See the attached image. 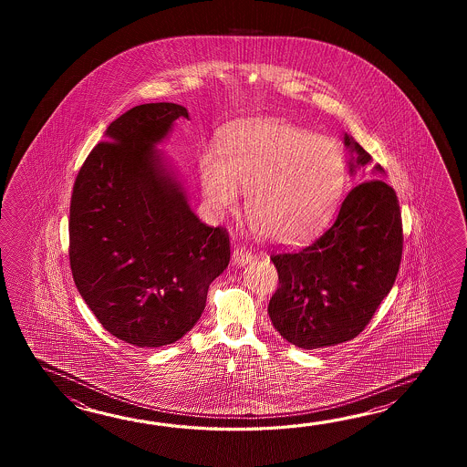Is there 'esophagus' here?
Wrapping results in <instances>:
<instances>
[{"label":"esophagus","mask_w":467,"mask_h":467,"mask_svg":"<svg viewBox=\"0 0 467 467\" xmlns=\"http://www.w3.org/2000/svg\"><path fill=\"white\" fill-rule=\"evenodd\" d=\"M252 258H254L252 252L245 247H242V245L235 248L234 254H232V260H234V264H237V265H245Z\"/></svg>","instance_id":"34e87169"}]
</instances>
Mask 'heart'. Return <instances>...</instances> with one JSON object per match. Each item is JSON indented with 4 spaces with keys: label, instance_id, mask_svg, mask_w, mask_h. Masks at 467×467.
I'll list each match as a JSON object with an SVG mask.
<instances>
[{
    "label": "heart",
    "instance_id": "b5f03b06",
    "mask_svg": "<svg viewBox=\"0 0 467 467\" xmlns=\"http://www.w3.org/2000/svg\"><path fill=\"white\" fill-rule=\"evenodd\" d=\"M203 199L215 215L235 209L247 192L245 213L258 235L297 245L336 213L346 189V159L334 140L282 119L245 121L222 140L220 159L200 157Z\"/></svg>",
    "mask_w": 467,
    "mask_h": 467
}]
</instances>
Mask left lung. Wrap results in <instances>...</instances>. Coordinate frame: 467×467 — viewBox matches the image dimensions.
I'll list each match as a JSON object with an SVG mask.
<instances>
[{"instance_id": "obj_1", "label": "left lung", "mask_w": 467, "mask_h": 467, "mask_svg": "<svg viewBox=\"0 0 467 467\" xmlns=\"http://www.w3.org/2000/svg\"><path fill=\"white\" fill-rule=\"evenodd\" d=\"M350 171L372 157L346 135ZM356 185L320 237L270 260L278 287L268 316L278 334L300 348H328L358 337L396 282L402 258V219L396 190L379 179Z\"/></svg>"}]
</instances>
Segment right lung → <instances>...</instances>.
I'll return each mask as SVG.
<instances>
[{
    "label": "right lung",
    "instance_id": "obj_1",
    "mask_svg": "<svg viewBox=\"0 0 467 467\" xmlns=\"http://www.w3.org/2000/svg\"><path fill=\"white\" fill-rule=\"evenodd\" d=\"M177 119H189L177 103L123 113L71 193L73 280L99 324L137 348L183 337L230 262L227 230L200 222L155 153Z\"/></svg>",
    "mask_w": 467,
    "mask_h": 467
}]
</instances>
